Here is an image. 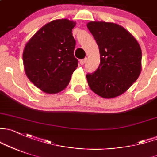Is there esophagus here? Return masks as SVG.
I'll list each match as a JSON object with an SVG mask.
<instances>
[{
	"label": "esophagus",
	"instance_id": "1",
	"mask_svg": "<svg viewBox=\"0 0 157 157\" xmlns=\"http://www.w3.org/2000/svg\"><path fill=\"white\" fill-rule=\"evenodd\" d=\"M87 61V58H85V59H81V60L80 61V65H83L84 64L86 63V62Z\"/></svg>",
	"mask_w": 157,
	"mask_h": 157
}]
</instances>
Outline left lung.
<instances>
[{
    "instance_id": "8db88e82",
    "label": "left lung",
    "mask_w": 157,
    "mask_h": 157,
    "mask_svg": "<svg viewBox=\"0 0 157 157\" xmlns=\"http://www.w3.org/2000/svg\"><path fill=\"white\" fill-rule=\"evenodd\" d=\"M87 28L99 48L100 65L87 74L90 89L102 98L122 95L136 81L141 71V49L123 27L105 22H90Z\"/></svg>"
}]
</instances>
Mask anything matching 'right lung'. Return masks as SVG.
<instances>
[{"instance_id":"1","label":"right lung","mask_w":157,"mask_h":157,"mask_svg":"<svg viewBox=\"0 0 157 157\" xmlns=\"http://www.w3.org/2000/svg\"><path fill=\"white\" fill-rule=\"evenodd\" d=\"M76 22L56 19L34 34L23 51V65L28 78L48 94L65 90L78 65L74 57L76 41L72 29Z\"/></svg>"}]
</instances>
